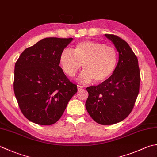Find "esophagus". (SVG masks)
<instances>
[{"instance_id":"obj_1","label":"esophagus","mask_w":157,"mask_h":157,"mask_svg":"<svg viewBox=\"0 0 157 157\" xmlns=\"http://www.w3.org/2000/svg\"><path fill=\"white\" fill-rule=\"evenodd\" d=\"M77 87H78V90H81V89L84 88V86H80V85H78L77 86Z\"/></svg>"}]
</instances>
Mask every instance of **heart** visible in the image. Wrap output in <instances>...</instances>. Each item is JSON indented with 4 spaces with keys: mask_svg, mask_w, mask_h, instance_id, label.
Wrapping results in <instances>:
<instances>
[{
    "mask_svg": "<svg viewBox=\"0 0 157 157\" xmlns=\"http://www.w3.org/2000/svg\"><path fill=\"white\" fill-rule=\"evenodd\" d=\"M60 65L64 73L73 78L83 64L84 71L79 75L82 83L94 79L103 83L111 77L116 69L118 54L112 46L103 43L84 41L77 44L72 51L64 50L60 55Z\"/></svg>",
    "mask_w": 157,
    "mask_h": 157,
    "instance_id": "b5f03b06",
    "label": "heart"
}]
</instances>
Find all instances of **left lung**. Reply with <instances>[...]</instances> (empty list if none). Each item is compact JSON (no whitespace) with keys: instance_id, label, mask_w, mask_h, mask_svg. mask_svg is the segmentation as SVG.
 <instances>
[{"instance_id":"left-lung-1","label":"left lung","mask_w":157,"mask_h":157,"mask_svg":"<svg viewBox=\"0 0 157 157\" xmlns=\"http://www.w3.org/2000/svg\"><path fill=\"white\" fill-rule=\"evenodd\" d=\"M105 35L118 52V62L107 81L86 88V108L97 123L110 125L123 121L131 112L139 94L140 72L137 58L127 43L112 34Z\"/></svg>"}]
</instances>
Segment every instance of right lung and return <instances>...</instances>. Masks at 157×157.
<instances>
[{
	"label": "right lung",
	"instance_id": "obj_1",
	"mask_svg": "<svg viewBox=\"0 0 157 157\" xmlns=\"http://www.w3.org/2000/svg\"><path fill=\"white\" fill-rule=\"evenodd\" d=\"M72 40L43 39L24 50L15 63L14 93L21 112L34 123H56L78 91L59 66L61 52Z\"/></svg>",
	"mask_w": 157,
	"mask_h": 157
}]
</instances>
